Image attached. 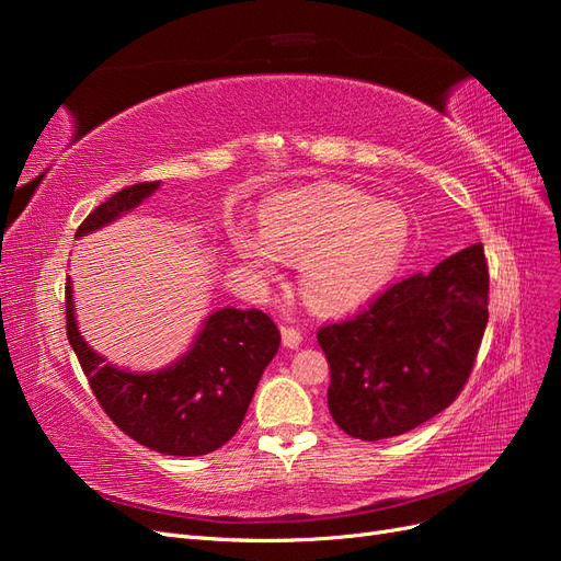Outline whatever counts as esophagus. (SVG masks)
Returning <instances> with one entry per match:
<instances>
[{
	"mask_svg": "<svg viewBox=\"0 0 561 561\" xmlns=\"http://www.w3.org/2000/svg\"><path fill=\"white\" fill-rule=\"evenodd\" d=\"M304 342V336L297 328H283V344L287 348H299Z\"/></svg>",
	"mask_w": 561,
	"mask_h": 561,
	"instance_id": "obj_1",
	"label": "esophagus"
}]
</instances>
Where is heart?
I'll list each match as a JSON object with an SVG mask.
<instances>
[{
    "label": "heart",
    "mask_w": 561,
    "mask_h": 561,
    "mask_svg": "<svg viewBox=\"0 0 561 561\" xmlns=\"http://www.w3.org/2000/svg\"><path fill=\"white\" fill-rule=\"evenodd\" d=\"M407 239L410 227L398 206L339 182L268 196L260 231L243 222L229 229L236 257L264 283L278 274V253L297 257L301 295L320 311H348L383 290Z\"/></svg>",
    "instance_id": "b5f03b06"
}]
</instances>
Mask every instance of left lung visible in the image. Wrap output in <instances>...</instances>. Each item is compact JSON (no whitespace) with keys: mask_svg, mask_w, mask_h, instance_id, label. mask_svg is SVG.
I'll use <instances>...</instances> for the list:
<instances>
[{"mask_svg":"<svg viewBox=\"0 0 561 561\" xmlns=\"http://www.w3.org/2000/svg\"><path fill=\"white\" fill-rule=\"evenodd\" d=\"M486 297L484 248L474 243L388 287L360 316L322 328L336 426L377 443L447 410L474 365Z\"/></svg>","mask_w":561,"mask_h":561,"instance_id":"8db88e82","label":"left lung"}]
</instances>
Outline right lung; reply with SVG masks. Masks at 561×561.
Masks as SVG:
<instances>
[{"instance_id":"obj_1","label":"right lung","mask_w":561,"mask_h":561,"mask_svg":"<svg viewBox=\"0 0 561 561\" xmlns=\"http://www.w3.org/2000/svg\"><path fill=\"white\" fill-rule=\"evenodd\" d=\"M159 186L140 182L116 192L83 219L77 239L133 213ZM65 295L67 339L98 402L135 443L168 456H203L227 445L280 346V332L266 313L225 307L201 322L192 346L175 363L130 371L107 363L81 336L70 278Z\"/></svg>"}]
</instances>
